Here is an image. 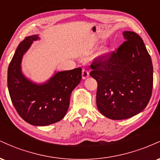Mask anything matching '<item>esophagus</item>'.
<instances>
[{"label": "esophagus", "mask_w": 160, "mask_h": 160, "mask_svg": "<svg viewBox=\"0 0 160 160\" xmlns=\"http://www.w3.org/2000/svg\"><path fill=\"white\" fill-rule=\"evenodd\" d=\"M89 76V71H88L87 70L85 69V68L82 69V79H86Z\"/></svg>", "instance_id": "obj_1"}]
</instances>
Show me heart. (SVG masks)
Returning <instances> with one entry per match:
<instances>
[{"instance_id":"obj_1","label":"heart","mask_w":160,"mask_h":160,"mask_svg":"<svg viewBox=\"0 0 160 160\" xmlns=\"http://www.w3.org/2000/svg\"><path fill=\"white\" fill-rule=\"evenodd\" d=\"M105 52H107V51H104V52H103V54H104Z\"/></svg>"}]
</instances>
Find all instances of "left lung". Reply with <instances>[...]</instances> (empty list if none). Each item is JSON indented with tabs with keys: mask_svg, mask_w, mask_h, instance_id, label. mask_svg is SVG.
<instances>
[{
	"mask_svg": "<svg viewBox=\"0 0 160 160\" xmlns=\"http://www.w3.org/2000/svg\"><path fill=\"white\" fill-rule=\"evenodd\" d=\"M126 41L107 58L91 65L90 76L98 83V111L111 120L138 114L148 105L153 89V65L143 40L133 32H124Z\"/></svg>",
	"mask_w": 160,
	"mask_h": 160,
	"instance_id": "left-lung-1",
	"label": "left lung"
}]
</instances>
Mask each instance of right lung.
Masks as SVG:
<instances>
[{
  "label": "right lung",
  "mask_w": 160,
  "mask_h": 160,
  "mask_svg": "<svg viewBox=\"0 0 160 160\" xmlns=\"http://www.w3.org/2000/svg\"><path fill=\"white\" fill-rule=\"evenodd\" d=\"M38 35L26 37L16 49L7 71V86L14 108L24 120L34 126L58 122L67 113L73 89L80 83L82 69L78 68L56 73L41 85L33 83L21 71L23 54Z\"/></svg>",
  "instance_id": "1"
}]
</instances>
